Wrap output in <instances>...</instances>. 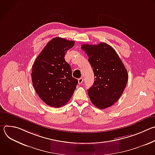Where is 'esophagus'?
Instances as JSON below:
<instances>
[{
	"instance_id": "1",
	"label": "esophagus",
	"mask_w": 155,
	"mask_h": 155,
	"mask_svg": "<svg viewBox=\"0 0 155 155\" xmlns=\"http://www.w3.org/2000/svg\"><path fill=\"white\" fill-rule=\"evenodd\" d=\"M83 78H82V77H81V78H78V84H81L83 82Z\"/></svg>"
}]
</instances>
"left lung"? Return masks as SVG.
I'll return each mask as SVG.
<instances>
[{
    "mask_svg": "<svg viewBox=\"0 0 155 155\" xmlns=\"http://www.w3.org/2000/svg\"><path fill=\"white\" fill-rule=\"evenodd\" d=\"M81 48L88 56L94 74L93 85L87 90L91 102L104 109L112 106L122 95L128 74L115 50L106 43L83 44Z\"/></svg>",
    "mask_w": 155,
    "mask_h": 155,
    "instance_id": "left-lung-1",
    "label": "left lung"
}]
</instances>
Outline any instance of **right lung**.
Listing matches in <instances>:
<instances>
[{
  "instance_id": "1",
  "label": "right lung",
  "mask_w": 155,
  "mask_h": 155,
  "mask_svg": "<svg viewBox=\"0 0 155 155\" xmlns=\"http://www.w3.org/2000/svg\"><path fill=\"white\" fill-rule=\"evenodd\" d=\"M75 41L61 37L51 40L35 59L32 68V81L39 97L49 106L59 108L72 97L78 84L72 77L65 53Z\"/></svg>"
}]
</instances>
